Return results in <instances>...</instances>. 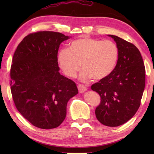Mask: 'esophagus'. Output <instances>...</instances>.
Returning <instances> with one entry per match:
<instances>
[{"label":"esophagus","mask_w":154,"mask_h":154,"mask_svg":"<svg viewBox=\"0 0 154 154\" xmlns=\"http://www.w3.org/2000/svg\"><path fill=\"white\" fill-rule=\"evenodd\" d=\"M77 87H78V89H79V93H81L85 92V91L87 90V88L86 87H85L84 85H81V84H78Z\"/></svg>","instance_id":"34e87169"}]
</instances>
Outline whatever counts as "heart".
Wrapping results in <instances>:
<instances>
[{
	"instance_id": "1",
	"label": "heart",
	"mask_w": 154,
	"mask_h": 154,
	"mask_svg": "<svg viewBox=\"0 0 154 154\" xmlns=\"http://www.w3.org/2000/svg\"><path fill=\"white\" fill-rule=\"evenodd\" d=\"M119 58V49L114 42L82 37L71 42L67 50L58 51L59 66L69 77H75L81 69L83 70L80 81L86 82L93 79L100 81L112 73Z\"/></svg>"
}]
</instances>
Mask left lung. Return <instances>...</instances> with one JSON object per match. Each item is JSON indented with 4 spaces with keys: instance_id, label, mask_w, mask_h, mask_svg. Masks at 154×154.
<instances>
[{
    "instance_id": "8db88e82",
    "label": "left lung",
    "mask_w": 154,
    "mask_h": 154,
    "mask_svg": "<svg viewBox=\"0 0 154 154\" xmlns=\"http://www.w3.org/2000/svg\"><path fill=\"white\" fill-rule=\"evenodd\" d=\"M108 35L119 49L117 63L110 75L93 84L91 89L100 97L95 110L97 120L103 125L115 127L131 119L139 109L146 73L141 54L134 45L116 35Z\"/></svg>"
}]
</instances>
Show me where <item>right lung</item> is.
I'll use <instances>...</instances> for the list:
<instances>
[{"instance_id":"right-lung-1","label":"right lung","mask_w":154,"mask_h":154,"mask_svg":"<svg viewBox=\"0 0 154 154\" xmlns=\"http://www.w3.org/2000/svg\"><path fill=\"white\" fill-rule=\"evenodd\" d=\"M60 32L43 31L26 36L14 52L11 89L16 109L32 125L52 129L63 122L67 104L78 93L76 84L60 73L57 56Z\"/></svg>"}]
</instances>
